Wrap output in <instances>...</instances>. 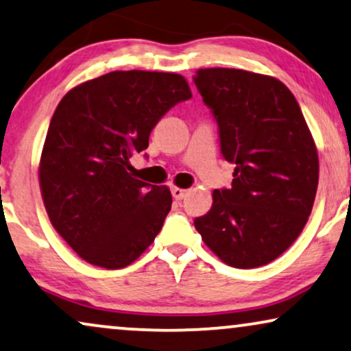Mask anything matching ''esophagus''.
<instances>
[{"instance_id":"34e87169","label":"esophagus","mask_w":351,"mask_h":351,"mask_svg":"<svg viewBox=\"0 0 351 351\" xmlns=\"http://www.w3.org/2000/svg\"><path fill=\"white\" fill-rule=\"evenodd\" d=\"M171 194L176 200H181L188 195V189H181V188H178V186H175V188L171 189Z\"/></svg>"}]
</instances>
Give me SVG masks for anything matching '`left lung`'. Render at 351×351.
I'll list each match as a JSON object with an SVG mask.
<instances>
[{
	"instance_id": "left-lung-1",
	"label": "left lung",
	"mask_w": 351,
	"mask_h": 351,
	"mask_svg": "<svg viewBox=\"0 0 351 351\" xmlns=\"http://www.w3.org/2000/svg\"><path fill=\"white\" fill-rule=\"evenodd\" d=\"M219 127L221 154L236 165L231 189L194 219L223 263L249 269L291 247L315 204L319 158L300 106L269 75L242 69H199L194 77Z\"/></svg>"
}]
</instances>
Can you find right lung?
Masks as SVG:
<instances>
[{
	"label": "right lung",
	"mask_w": 351,
	"mask_h": 351,
	"mask_svg": "<svg viewBox=\"0 0 351 351\" xmlns=\"http://www.w3.org/2000/svg\"><path fill=\"white\" fill-rule=\"evenodd\" d=\"M189 97L180 73L115 70L72 88L56 107L40 157L41 197L54 230L88 263L125 268L160 232L170 189L138 180L130 157Z\"/></svg>",
	"instance_id": "1"
}]
</instances>
